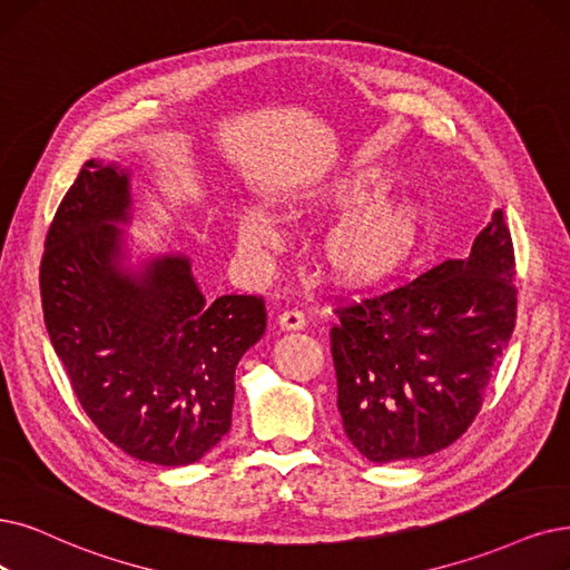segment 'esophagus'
I'll use <instances>...</instances> for the list:
<instances>
[{
    "label": "esophagus",
    "instance_id": "obj_1",
    "mask_svg": "<svg viewBox=\"0 0 570 570\" xmlns=\"http://www.w3.org/2000/svg\"><path fill=\"white\" fill-rule=\"evenodd\" d=\"M306 315L299 308H287L278 315V325L283 330H304L306 327Z\"/></svg>",
    "mask_w": 570,
    "mask_h": 570
}]
</instances>
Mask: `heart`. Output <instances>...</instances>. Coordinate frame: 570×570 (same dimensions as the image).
Masks as SVG:
<instances>
[{
    "label": "heart",
    "mask_w": 570,
    "mask_h": 570,
    "mask_svg": "<svg viewBox=\"0 0 570 570\" xmlns=\"http://www.w3.org/2000/svg\"><path fill=\"white\" fill-rule=\"evenodd\" d=\"M367 187H353L351 198H362ZM412 215L404 208H379L346 224L332 243V259L341 276L351 283H370L391 276L412 240ZM240 238L259 249L278 240L276 222L262 210L240 217Z\"/></svg>",
    "instance_id": "1"
}]
</instances>
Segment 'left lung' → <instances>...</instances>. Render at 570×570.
I'll list each match as a JSON object with an SVG mask.
<instances>
[{"label":"left lung","mask_w":570,"mask_h":570,"mask_svg":"<svg viewBox=\"0 0 570 570\" xmlns=\"http://www.w3.org/2000/svg\"><path fill=\"white\" fill-rule=\"evenodd\" d=\"M514 273L512 236L495 210L468 259L334 308L336 404L364 459H423L472 425L517 323Z\"/></svg>","instance_id":"obj_1"}]
</instances>
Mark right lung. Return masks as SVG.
I'll list each match as a JSON object with an SVG mask.
<instances>
[{"instance_id": "add662e5", "label": "right lung", "mask_w": 570, "mask_h": 570, "mask_svg": "<svg viewBox=\"0 0 570 570\" xmlns=\"http://www.w3.org/2000/svg\"><path fill=\"white\" fill-rule=\"evenodd\" d=\"M128 173L83 164L49 226L39 289L88 419L128 456L189 465L229 432L238 360L266 330L257 294L206 302L185 257L121 262Z\"/></svg>"}]
</instances>
